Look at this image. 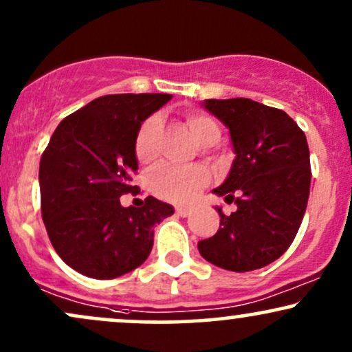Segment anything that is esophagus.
I'll use <instances>...</instances> for the list:
<instances>
[{
    "label": "esophagus",
    "mask_w": 352,
    "mask_h": 352,
    "mask_svg": "<svg viewBox=\"0 0 352 352\" xmlns=\"http://www.w3.org/2000/svg\"><path fill=\"white\" fill-rule=\"evenodd\" d=\"M190 211H192V210H190L188 206H182V205L175 206V213L179 214V217H188Z\"/></svg>",
    "instance_id": "1"
}]
</instances>
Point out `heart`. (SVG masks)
Wrapping results in <instances>:
<instances>
[{
  "mask_svg": "<svg viewBox=\"0 0 352 352\" xmlns=\"http://www.w3.org/2000/svg\"><path fill=\"white\" fill-rule=\"evenodd\" d=\"M190 133L200 146H211L218 141L219 128L213 118L203 113L185 114ZM162 121L157 114H152L139 126L134 139V154L141 164H151L157 157V139ZM210 182V170L203 165L179 167L164 164L151 175V188L157 197L172 201H188L200 188Z\"/></svg>",
  "mask_w": 352,
  "mask_h": 352,
  "instance_id": "obj_1",
  "label": "heart"
}]
</instances>
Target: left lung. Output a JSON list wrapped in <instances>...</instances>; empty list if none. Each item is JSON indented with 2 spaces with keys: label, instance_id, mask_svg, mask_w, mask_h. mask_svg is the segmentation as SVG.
Returning a JSON list of instances; mask_svg holds the SVG:
<instances>
[{
  "label": "left lung",
  "instance_id": "obj_1",
  "mask_svg": "<svg viewBox=\"0 0 352 352\" xmlns=\"http://www.w3.org/2000/svg\"><path fill=\"white\" fill-rule=\"evenodd\" d=\"M205 108L230 129L236 159L214 190L238 208H218L217 234L198 243L206 261L232 272L265 267L297 236L310 197L307 135L282 109L249 98L206 100Z\"/></svg>",
  "mask_w": 352,
  "mask_h": 352
}]
</instances>
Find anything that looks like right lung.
Wrapping results in <instances>:
<instances>
[{"label":"right lung","instance_id":"obj_1","mask_svg":"<svg viewBox=\"0 0 352 352\" xmlns=\"http://www.w3.org/2000/svg\"><path fill=\"white\" fill-rule=\"evenodd\" d=\"M172 95H104L62 120L39 165L41 211L55 252L77 272L114 278L142 264L154 244V224L172 205L147 197L121 205L134 192V139L141 122Z\"/></svg>","mask_w":352,"mask_h":352}]
</instances>
